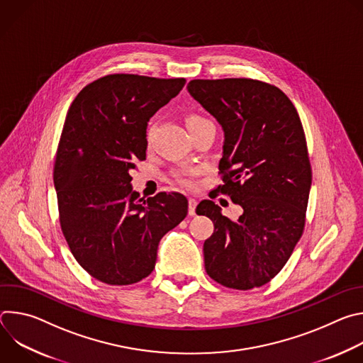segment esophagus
Segmentation results:
<instances>
[{"label": "esophagus", "instance_id": "esophagus-1", "mask_svg": "<svg viewBox=\"0 0 363 363\" xmlns=\"http://www.w3.org/2000/svg\"><path fill=\"white\" fill-rule=\"evenodd\" d=\"M195 208H196V199L195 198H189L188 199V214L189 216H195Z\"/></svg>", "mask_w": 363, "mask_h": 363}]
</instances>
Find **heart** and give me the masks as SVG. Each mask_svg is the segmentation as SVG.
Listing matches in <instances>:
<instances>
[{"instance_id": "obj_1", "label": "heart", "mask_w": 363, "mask_h": 363, "mask_svg": "<svg viewBox=\"0 0 363 363\" xmlns=\"http://www.w3.org/2000/svg\"><path fill=\"white\" fill-rule=\"evenodd\" d=\"M206 123H211L208 119H205L203 116H201V115H189L188 118H186V126H188V129H189V132L191 130H194V129H196V128H199V126H202V125H206ZM150 138H152V129H149L147 130V142H150ZM196 172L194 171V169H189V168H179V169H175V171H172V174H171V178H172V181L177 184V185H179V186H182V188H186V189H192L194 188V175H195Z\"/></svg>"}]
</instances>
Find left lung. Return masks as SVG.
Listing matches in <instances>:
<instances>
[{
	"label": "left lung",
	"mask_w": 363,
	"mask_h": 363,
	"mask_svg": "<svg viewBox=\"0 0 363 363\" xmlns=\"http://www.w3.org/2000/svg\"><path fill=\"white\" fill-rule=\"evenodd\" d=\"M188 91L224 129L217 192L242 208L237 221L203 199L196 214L214 223L203 242L205 272L235 290L274 279L303 235L312 185L306 135L291 100L254 79H195Z\"/></svg>",
	"instance_id": "8db88e82"
}]
</instances>
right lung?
Listing matches in <instances>:
<instances>
[{"label":"right lung","mask_w":363,"mask_h":363,"mask_svg":"<svg viewBox=\"0 0 363 363\" xmlns=\"http://www.w3.org/2000/svg\"><path fill=\"white\" fill-rule=\"evenodd\" d=\"M186 80L108 74L72 101L53 181L62 233L76 262L96 280L129 286L147 277L161 238L188 214L178 192L139 198L130 171L146 158V126Z\"/></svg>","instance_id":"add662e5"}]
</instances>
